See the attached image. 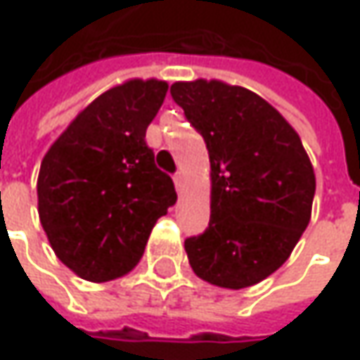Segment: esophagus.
Returning <instances> with one entry per match:
<instances>
[{"label": "esophagus", "mask_w": 360, "mask_h": 360, "mask_svg": "<svg viewBox=\"0 0 360 360\" xmlns=\"http://www.w3.org/2000/svg\"><path fill=\"white\" fill-rule=\"evenodd\" d=\"M182 178H184L182 172H176V174H174V184H176V188L178 190L182 188Z\"/></svg>", "instance_id": "34e87169"}]
</instances>
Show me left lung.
<instances>
[{
	"instance_id": "left-lung-1",
	"label": "left lung",
	"mask_w": 360,
	"mask_h": 360,
	"mask_svg": "<svg viewBox=\"0 0 360 360\" xmlns=\"http://www.w3.org/2000/svg\"><path fill=\"white\" fill-rule=\"evenodd\" d=\"M170 93L210 160V223L184 241L190 267L219 288L255 285L283 265L310 223V158L296 129L249 89L198 79L174 82Z\"/></svg>"
}]
</instances>
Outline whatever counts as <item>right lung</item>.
Instances as JSON below:
<instances>
[{
    "instance_id": "add662e5",
    "label": "right lung",
    "mask_w": 360,
    "mask_h": 360,
    "mask_svg": "<svg viewBox=\"0 0 360 360\" xmlns=\"http://www.w3.org/2000/svg\"><path fill=\"white\" fill-rule=\"evenodd\" d=\"M168 82H123L105 91L46 152L38 214L56 257L86 281H111L139 263L153 225L176 202L146 129Z\"/></svg>"
}]
</instances>
